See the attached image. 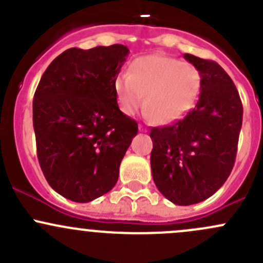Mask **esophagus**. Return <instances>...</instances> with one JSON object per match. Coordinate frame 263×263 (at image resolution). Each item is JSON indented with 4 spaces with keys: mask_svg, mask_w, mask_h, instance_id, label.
<instances>
[{
    "mask_svg": "<svg viewBox=\"0 0 263 263\" xmlns=\"http://www.w3.org/2000/svg\"><path fill=\"white\" fill-rule=\"evenodd\" d=\"M139 129H140V131H141V132L146 131V129H145V128H144V127H142V126H141V124H140V126H139Z\"/></svg>",
    "mask_w": 263,
    "mask_h": 263,
    "instance_id": "obj_1",
    "label": "esophagus"
}]
</instances>
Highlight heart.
Masks as SVG:
<instances>
[{
    "instance_id": "b5f03b06",
    "label": "heart",
    "mask_w": 263,
    "mask_h": 263,
    "mask_svg": "<svg viewBox=\"0 0 263 263\" xmlns=\"http://www.w3.org/2000/svg\"><path fill=\"white\" fill-rule=\"evenodd\" d=\"M200 87L201 73L195 66L163 54L136 58L127 75L115 81L117 102L124 115H135L145 94L146 115L158 123L182 118L195 104Z\"/></svg>"
}]
</instances>
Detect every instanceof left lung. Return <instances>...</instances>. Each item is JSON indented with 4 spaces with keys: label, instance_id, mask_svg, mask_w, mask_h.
<instances>
[{
    "label": "left lung",
    "instance_id": "1",
    "mask_svg": "<svg viewBox=\"0 0 263 263\" xmlns=\"http://www.w3.org/2000/svg\"><path fill=\"white\" fill-rule=\"evenodd\" d=\"M183 57L200 71V97L183 119L151 128L150 163L161 195L188 206L213 196L232 173L243 105L221 66L188 53Z\"/></svg>",
    "mask_w": 263,
    "mask_h": 263
}]
</instances>
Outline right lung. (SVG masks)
Returning <instances> with one entry per match:
<instances>
[{
    "mask_svg": "<svg viewBox=\"0 0 263 263\" xmlns=\"http://www.w3.org/2000/svg\"><path fill=\"white\" fill-rule=\"evenodd\" d=\"M129 50L122 44L70 48L44 71L33 100L42 172L50 187L75 202L109 192L137 135L117 104L115 81Z\"/></svg>",
    "mask_w": 263,
    "mask_h": 263,
    "instance_id": "1",
    "label": "right lung"
}]
</instances>
